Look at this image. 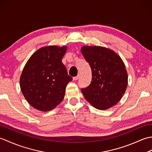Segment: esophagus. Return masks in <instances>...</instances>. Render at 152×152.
<instances>
[{
    "instance_id": "1",
    "label": "esophagus",
    "mask_w": 152,
    "mask_h": 152,
    "mask_svg": "<svg viewBox=\"0 0 152 152\" xmlns=\"http://www.w3.org/2000/svg\"><path fill=\"white\" fill-rule=\"evenodd\" d=\"M78 78H79V75L76 76L75 77H73V80H74V81H76V80H78Z\"/></svg>"
}]
</instances>
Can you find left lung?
<instances>
[{
	"instance_id": "1",
	"label": "left lung",
	"mask_w": 152,
	"mask_h": 152,
	"mask_svg": "<svg viewBox=\"0 0 152 152\" xmlns=\"http://www.w3.org/2000/svg\"><path fill=\"white\" fill-rule=\"evenodd\" d=\"M81 52L91 69V82L82 89L93 107L104 110L120 101L127 89L128 74L120 56L109 48L83 46Z\"/></svg>"
}]
</instances>
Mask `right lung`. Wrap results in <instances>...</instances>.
I'll use <instances>...</instances> for the list:
<instances>
[{
	"label": "right lung",
	"instance_id": "1",
	"mask_svg": "<svg viewBox=\"0 0 152 152\" xmlns=\"http://www.w3.org/2000/svg\"><path fill=\"white\" fill-rule=\"evenodd\" d=\"M67 46H48L32 55L23 69L19 84L23 95L33 108L48 112L62 102L72 81L62 59Z\"/></svg>",
	"mask_w": 152,
	"mask_h": 152
}]
</instances>
